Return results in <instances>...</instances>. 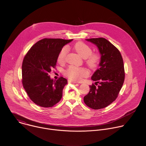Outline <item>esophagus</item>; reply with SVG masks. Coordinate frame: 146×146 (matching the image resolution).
Returning a JSON list of instances; mask_svg holds the SVG:
<instances>
[{
	"label": "esophagus",
	"instance_id": "1",
	"mask_svg": "<svg viewBox=\"0 0 146 146\" xmlns=\"http://www.w3.org/2000/svg\"><path fill=\"white\" fill-rule=\"evenodd\" d=\"M68 82H71V83H74V84H75V83H77V82L76 81H73V80H68Z\"/></svg>",
	"mask_w": 146,
	"mask_h": 146
}]
</instances>
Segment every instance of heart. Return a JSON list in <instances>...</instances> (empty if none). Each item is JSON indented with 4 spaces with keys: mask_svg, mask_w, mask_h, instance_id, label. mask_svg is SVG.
I'll return each mask as SVG.
<instances>
[{
    "mask_svg": "<svg viewBox=\"0 0 146 146\" xmlns=\"http://www.w3.org/2000/svg\"><path fill=\"white\" fill-rule=\"evenodd\" d=\"M73 49L80 56L87 58V64L91 68H94L97 66L99 56L96 54H92V48L88 44L83 42H77L73 46ZM66 53V48L65 47L61 50L58 56V60L59 62L64 61ZM65 74L71 80L80 81L83 77L89 74V71L84 68L71 66L65 72Z\"/></svg>",
    "mask_w": 146,
    "mask_h": 146,
    "instance_id": "obj_1",
    "label": "heart"
}]
</instances>
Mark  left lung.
Returning <instances> with one entry per match:
<instances>
[{"instance_id":"8db88e82","label":"left lung","mask_w":146,"mask_h":146,"mask_svg":"<svg viewBox=\"0 0 146 146\" xmlns=\"http://www.w3.org/2000/svg\"><path fill=\"white\" fill-rule=\"evenodd\" d=\"M86 40L98 47L100 60L99 68L91 77L95 85L90 86L84 102L89 108L98 110L107 107L116 99L124 81L123 62L119 50L106 38Z\"/></svg>"}]
</instances>
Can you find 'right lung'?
Returning <instances> with one entry per match:
<instances>
[{
  "label": "right lung",
  "mask_w": 146,
  "mask_h": 146,
  "mask_svg": "<svg viewBox=\"0 0 146 146\" xmlns=\"http://www.w3.org/2000/svg\"><path fill=\"white\" fill-rule=\"evenodd\" d=\"M72 40L46 38L37 41L25 56L22 65L23 84L37 105L51 108L61 99L68 81L62 77L54 80L48 74L56 65L62 48Z\"/></svg>",
  "instance_id": "obj_1"
}]
</instances>
